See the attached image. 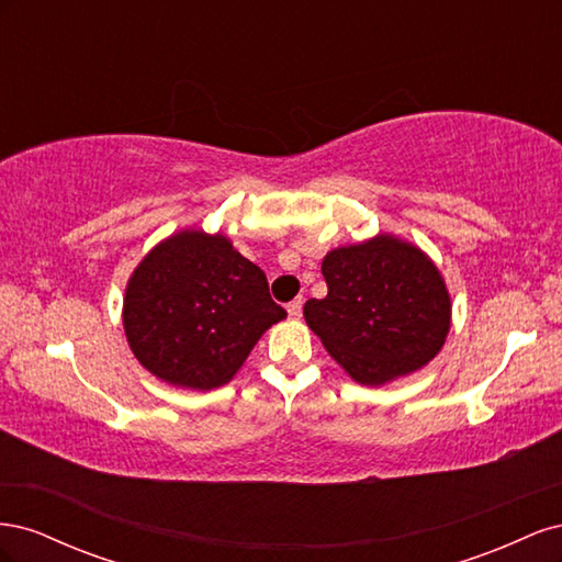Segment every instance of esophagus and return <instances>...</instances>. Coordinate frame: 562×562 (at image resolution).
<instances>
[{
  "mask_svg": "<svg viewBox=\"0 0 562 562\" xmlns=\"http://www.w3.org/2000/svg\"><path fill=\"white\" fill-rule=\"evenodd\" d=\"M302 297H297V300H293L291 304H288V316L291 318H300L302 316Z\"/></svg>",
  "mask_w": 562,
  "mask_h": 562,
  "instance_id": "1",
  "label": "esophagus"
}]
</instances>
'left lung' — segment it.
I'll return each mask as SVG.
<instances>
[{
    "label": "left lung",
    "mask_w": 562,
    "mask_h": 562,
    "mask_svg": "<svg viewBox=\"0 0 562 562\" xmlns=\"http://www.w3.org/2000/svg\"><path fill=\"white\" fill-rule=\"evenodd\" d=\"M321 271L328 295L307 300L304 321L353 382L382 386L413 375L443 349L452 302L419 246L380 232L328 250Z\"/></svg>",
    "instance_id": "obj_1"
}]
</instances>
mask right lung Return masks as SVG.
I'll list each match as a JSON object with an SVG mask.
<instances>
[{
	"mask_svg": "<svg viewBox=\"0 0 562 562\" xmlns=\"http://www.w3.org/2000/svg\"><path fill=\"white\" fill-rule=\"evenodd\" d=\"M285 318L265 271L223 232L180 229L133 269L122 323L138 363L194 391L232 382L258 339Z\"/></svg>",
	"mask_w": 562,
	"mask_h": 562,
	"instance_id": "right-lung-1",
	"label": "right lung"
}]
</instances>
